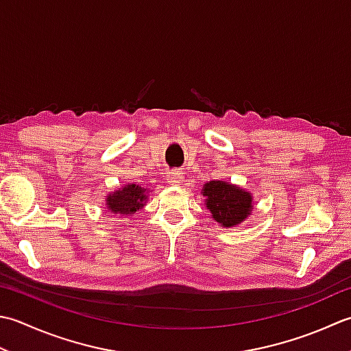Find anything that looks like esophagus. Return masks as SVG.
I'll return each mask as SVG.
<instances>
[{
	"label": "esophagus",
	"mask_w": 351,
	"mask_h": 351,
	"mask_svg": "<svg viewBox=\"0 0 351 351\" xmlns=\"http://www.w3.org/2000/svg\"><path fill=\"white\" fill-rule=\"evenodd\" d=\"M182 181H184V176L178 170L170 171V173L167 175V182L171 185H180Z\"/></svg>",
	"instance_id": "esophagus-1"
}]
</instances>
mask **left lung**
I'll list each match as a JSON object with an SVG mask.
<instances>
[{"label": "left lung", "mask_w": 351, "mask_h": 351, "mask_svg": "<svg viewBox=\"0 0 351 351\" xmlns=\"http://www.w3.org/2000/svg\"><path fill=\"white\" fill-rule=\"evenodd\" d=\"M202 191L207 196V208L215 221L223 226L239 225L251 215L252 197L248 191L223 181H210Z\"/></svg>", "instance_id": "1"}]
</instances>
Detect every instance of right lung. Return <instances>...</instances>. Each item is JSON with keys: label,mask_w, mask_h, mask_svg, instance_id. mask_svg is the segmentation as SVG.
<instances>
[{"label": "right lung", "mask_w": 351, "mask_h": 351, "mask_svg": "<svg viewBox=\"0 0 351 351\" xmlns=\"http://www.w3.org/2000/svg\"><path fill=\"white\" fill-rule=\"evenodd\" d=\"M146 199V189L136 184H128L125 189L119 190L108 197V208L111 213L120 215H132L134 211L143 208V201Z\"/></svg>", "instance_id": "right-lung-1"}]
</instances>
